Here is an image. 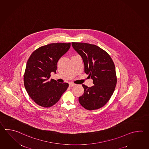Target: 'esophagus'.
<instances>
[{
    "mask_svg": "<svg viewBox=\"0 0 149 149\" xmlns=\"http://www.w3.org/2000/svg\"><path fill=\"white\" fill-rule=\"evenodd\" d=\"M75 84L74 83H70V84H69L70 87H73V86H75Z\"/></svg>",
    "mask_w": 149,
    "mask_h": 149,
    "instance_id": "1",
    "label": "esophagus"
}]
</instances>
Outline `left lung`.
I'll return each mask as SVG.
<instances>
[{
    "label": "left lung",
    "instance_id": "1",
    "mask_svg": "<svg viewBox=\"0 0 149 149\" xmlns=\"http://www.w3.org/2000/svg\"><path fill=\"white\" fill-rule=\"evenodd\" d=\"M73 48L82 57L84 72L93 80L89 88L83 84L84 93L79 101L86 109L93 110L104 106L115 89V66L109 55L98 46L86 43L72 42Z\"/></svg>",
    "mask_w": 149,
    "mask_h": 149
}]
</instances>
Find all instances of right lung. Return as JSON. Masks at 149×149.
<instances>
[{
	"mask_svg": "<svg viewBox=\"0 0 149 149\" xmlns=\"http://www.w3.org/2000/svg\"><path fill=\"white\" fill-rule=\"evenodd\" d=\"M70 43H50L34 51L29 58L24 75L25 88L33 100L48 108L58 102L68 87L67 83L49 79L52 72L56 73L57 64L66 54Z\"/></svg>",
	"mask_w": 149,
	"mask_h": 149,
	"instance_id": "obj_1",
	"label": "right lung"
}]
</instances>
